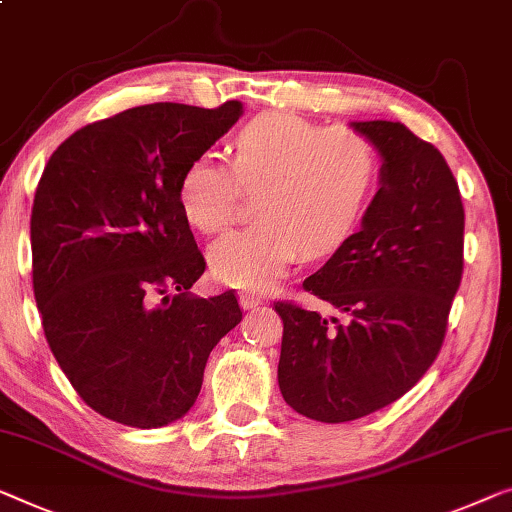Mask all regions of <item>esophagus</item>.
I'll return each instance as SVG.
<instances>
[{
	"label": "esophagus",
	"instance_id": "34e87169",
	"mask_svg": "<svg viewBox=\"0 0 512 512\" xmlns=\"http://www.w3.org/2000/svg\"><path fill=\"white\" fill-rule=\"evenodd\" d=\"M239 303H241L243 310H253V308H257V305H262L264 301H262V296L255 294V292H241Z\"/></svg>",
	"mask_w": 512,
	"mask_h": 512
}]
</instances>
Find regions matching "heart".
<instances>
[{"mask_svg":"<svg viewBox=\"0 0 512 512\" xmlns=\"http://www.w3.org/2000/svg\"><path fill=\"white\" fill-rule=\"evenodd\" d=\"M232 163L202 154L179 181V204L202 234L230 230L246 195L255 225L209 250L213 278L236 289L271 287L299 255L324 257L349 239L379 177L375 144L347 126H319L294 112L248 121L230 144Z\"/></svg>","mask_w":512,"mask_h":512,"instance_id":"1","label":"heart"}]
</instances>
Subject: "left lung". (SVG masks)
Listing matches in <instances>:
<instances>
[{"label": "left lung", "instance_id": "obj_1", "mask_svg": "<svg viewBox=\"0 0 512 512\" xmlns=\"http://www.w3.org/2000/svg\"><path fill=\"white\" fill-rule=\"evenodd\" d=\"M381 156L379 190L305 292L345 315L324 319L278 301L285 402L322 423H345L416 386L446 338L464 269V207L451 167L400 121H354Z\"/></svg>", "mask_w": 512, "mask_h": 512}]
</instances>
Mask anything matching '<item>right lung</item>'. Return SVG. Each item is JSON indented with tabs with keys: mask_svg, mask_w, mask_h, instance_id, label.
<instances>
[{
	"mask_svg": "<svg viewBox=\"0 0 512 512\" xmlns=\"http://www.w3.org/2000/svg\"><path fill=\"white\" fill-rule=\"evenodd\" d=\"M241 112L239 101L124 110L61 142L38 181L32 280L45 340L110 421L149 430L181 418L211 349L241 322L234 292H188L207 262L179 204L183 170Z\"/></svg>",
	"mask_w": 512,
	"mask_h": 512,
	"instance_id": "right-lung-1",
	"label": "right lung"
}]
</instances>
